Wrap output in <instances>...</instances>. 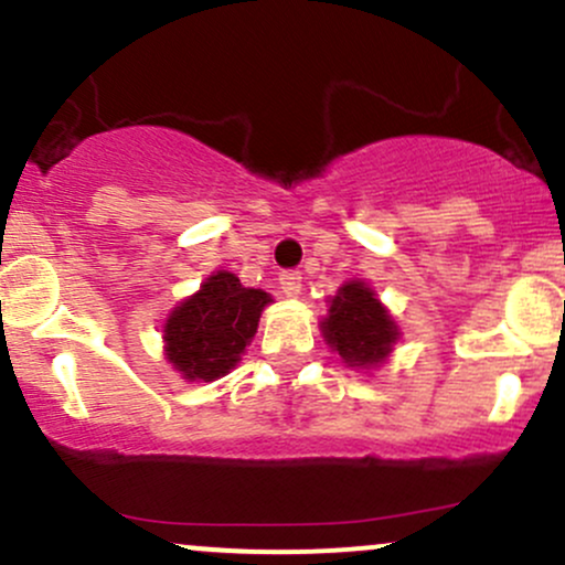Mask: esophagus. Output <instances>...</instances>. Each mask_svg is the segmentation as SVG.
<instances>
[{
	"mask_svg": "<svg viewBox=\"0 0 565 565\" xmlns=\"http://www.w3.org/2000/svg\"><path fill=\"white\" fill-rule=\"evenodd\" d=\"M278 284H281L284 295L297 297L302 291V274L300 270H284V274L278 276Z\"/></svg>",
	"mask_w": 565,
	"mask_h": 565,
	"instance_id": "esophagus-1",
	"label": "esophagus"
}]
</instances>
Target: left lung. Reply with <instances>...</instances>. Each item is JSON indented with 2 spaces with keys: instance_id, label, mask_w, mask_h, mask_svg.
<instances>
[{
  "instance_id": "8db88e82",
  "label": "left lung",
  "mask_w": 565,
  "mask_h": 565,
  "mask_svg": "<svg viewBox=\"0 0 565 565\" xmlns=\"http://www.w3.org/2000/svg\"><path fill=\"white\" fill-rule=\"evenodd\" d=\"M321 334L348 366L364 372L385 364L395 342L401 340V329L391 310L361 278L345 281L334 297H329V313L321 321Z\"/></svg>"
}]
</instances>
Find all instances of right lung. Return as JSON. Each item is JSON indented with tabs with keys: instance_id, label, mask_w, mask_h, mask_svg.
I'll list each match as a JSON object with an SVG mask.
<instances>
[{
	"instance_id": "right-lung-1",
	"label": "right lung",
	"mask_w": 565,
	"mask_h": 565,
	"mask_svg": "<svg viewBox=\"0 0 565 565\" xmlns=\"http://www.w3.org/2000/svg\"><path fill=\"white\" fill-rule=\"evenodd\" d=\"M274 297L244 287L231 270H215L199 291L167 316L164 359L188 382H215L236 369Z\"/></svg>"
}]
</instances>
